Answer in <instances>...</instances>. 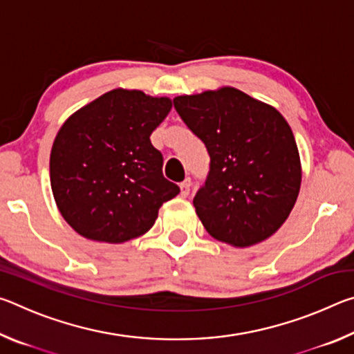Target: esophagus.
Segmentation results:
<instances>
[{
  "mask_svg": "<svg viewBox=\"0 0 354 354\" xmlns=\"http://www.w3.org/2000/svg\"><path fill=\"white\" fill-rule=\"evenodd\" d=\"M179 187H181V196H187L189 194H190V187H192V181H190V178H187L185 179V181H183L181 184H179Z\"/></svg>",
  "mask_w": 354,
  "mask_h": 354,
  "instance_id": "34e87169",
  "label": "esophagus"
}]
</instances>
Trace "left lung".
I'll return each instance as SVG.
<instances>
[{
	"label": "left lung",
	"instance_id": "left-lung-1",
	"mask_svg": "<svg viewBox=\"0 0 354 354\" xmlns=\"http://www.w3.org/2000/svg\"><path fill=\"white\" fill-rule=\"evenodd\" d=\"M205 143L209 175L194 206L214 239L245 248L277 232L295 206L301 164L286 118L234 87L173 100Z\"/></svg>",
	"mask_w": 354,
	"mask_h": 354
}]
</instances>
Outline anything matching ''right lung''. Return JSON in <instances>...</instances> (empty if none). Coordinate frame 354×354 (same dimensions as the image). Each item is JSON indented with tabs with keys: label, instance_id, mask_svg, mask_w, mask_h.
Returning a JSON list of instances; mask_svg holds the SVG:
<instances>
[{
	"label": "right lung",
	"instance_id": "1",
	"mask_svg": "<svg viewBox=\"0 0 354 354\" xmlns=\"http://www.w3.org/2000/svg\"><path fill=\"white\" fill-rule=\"evenodd\" d=\"M170 109V98L115 88L62 124L51 148L50 179L59 211L77 234L131 241L145 234L159 207L179 194L149 140Z\"/></svg>",
	"mask_w": 354,
	"mask_h": 354
}]
</instances>
